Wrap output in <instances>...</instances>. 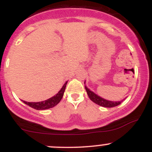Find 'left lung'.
I'll return each mask as SVG.
<instances>
[{
  "label": "left lung",
  "mask_w": 152,
  "mask_h": 152,
  "mask_svg": "<svg viewBox=\"0 0 152 152\" xmlns=\"http://www.w3.org/2000/svg\"><path fill=\"white\" fill-rule=\"evenodd\" d=\"M84 84H85V81H84ZM85 89H86V91H87V95H88L89 99H90L92 102H94V103H96L97 105H100V106L105 107V108H112V107L117 106V105L121 104L122 102L123 101V100H121V101H111V100H105V99L103 98V97L98 96L97 94H95V92L91 91L90 89L87 88L86 86H85Z\"/></svg>",
  "instance_id": "left-lung-1"
}]
</instances>
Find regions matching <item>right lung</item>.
<instances>
[{"instance_id":"add662e5","label":"right lung","mask_w":152,"mask_h":152,"mask_svg":"<svg viewBox=\"0 0 152 152\" xmlns=\"http://www.w3.org/2000/svg\"><path fill=\"white\" fill-rule=\"evenodd\" d=\"M68 83V81L64 84L61 89L58 92V93L56 94L55 95H54L53 97H50V98L47 99V100H44V101H41V102H27L25 100H22L24 103H25L26 105H29L31 108H34L36 110H45V109H49V108H53L54 106H55L56 105L60 103V101L61 100V99L63 98L64 92H65V87H66V84Z\"/></svg>"}]
</instances>
